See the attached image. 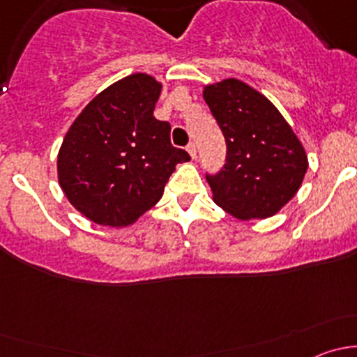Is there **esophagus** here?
Segmentation results:
<instances>
[{
	"label": "esophagus",
	"instance_id": "esophagus-1",
	"mask_svg": "<svg viewBox=\"0 0 357 357\" xmlns=\"http://www.w3.org/2000/svg\"><path fill=\"white\" fill-rule=\"evenodd\" d=\"M186 150H188L190 157H192V158H197V145H195V143H190V145L186 146Z\"/></svg>",
	"mask_w": 357,
	"mask_h": 357
}]
</instances>
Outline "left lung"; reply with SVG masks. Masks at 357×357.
I'll use <instances>...</instances> for the list:
<instances>
[{
    "mask_svg": "<svg viewBox=\"0 0 357 357\" xmlns=\"http://www.w3.org/2000/svg\"><path fill=\"white\" fill-rule=\"evenodd\" d=\"M204 100L226 139V164L207 174L212 200L233 218L266 219L294 199L307 155L280 110L238 79L204 88Z\"/></svg>",
    "mask_w": 357,
    "mask_h": 357,
    "instance_id": "obj_1",
    "label": "left lung"
}]
</instances>
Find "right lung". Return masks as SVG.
<instances>
[{"instance_id": "obj_1", "label": "right lung", "mask_w": 357, "mask_h": 357, "mask_svg": "<svg viewBox=\"0 0 357 357\" xmlns=\"http://www.w3.org/2000/svg\"><path fill=\"white\" fill-rule=\"evenodd\" d=\"M162 84L131 74L96 95L68 128L59 152L60 188L89 221L122 228L162 199L176 164L190 155L171 145V124L153 109Z\"/></svg>"}]
</instances>
